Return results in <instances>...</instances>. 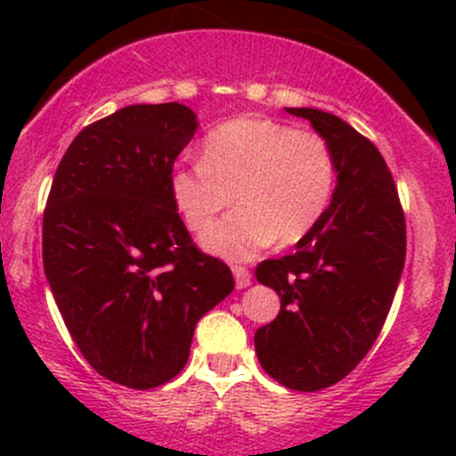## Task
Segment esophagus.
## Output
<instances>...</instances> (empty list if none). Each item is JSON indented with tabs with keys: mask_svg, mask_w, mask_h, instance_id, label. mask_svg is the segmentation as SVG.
<instances>
[{
	"mask_svg": "<svg viewBox=\"0 0 456 456\" xmlns=\"http://www.w3.org/2000/svg\"><path fill=\"white\" fill-rule=\"evenodd\" d=\"M233 278H236V287L238 289H247L251 284V271L242 265H233Z\"/></svg>",
	"mask_w": 456,
	"mask_h": 456,
	"instance_id": "esophagus-1",
	"label": "esophagus"
}]
</instances>
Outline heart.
Masks as SVG:
<instances>
[{"instance_id": "obj_1", "label": "heart", "mask_w": 456, "mask_h": 456, "mask_svg": "<svg viewBox=\"0 0 456 456\" xmlns=\"http://www.w3.org/2000/svg\"><path fill=\"white\" fill-rule=\"evenodd\" d=\"M335 156L314 130L240 117L209 132L200 163H176L169 196L191 232H205L233 200L240 209L205 233L209 251L251 257L271 242L296 245L317 227L335 190Z\"/></svg>"}]
</instances>
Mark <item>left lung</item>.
<instances>
[{"label": "left lung", "mask_w": 456, "mask_h": 456, "mask_svg": "<svg viewBox=\"0 0 456 456\" xmlns=\"http://www.w3.org/2000/svg\"><path fill=\"white\" fill-rule=\"evenodd\" d=\"M287 112L329 141L338 187L293 254L256 266L257 282L280 296V314L254 342L275 381L315 393L342 381L379 338L406 260V218L393 174L364 134L322 110Z\"/></svg>", "instance_id": "1"}]
</instances>
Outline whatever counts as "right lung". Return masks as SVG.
I'll return each instance as SVG.
<instances>
[{
  "label": "right lung",
  "mask_w": 456,
  "mask_h": 456,
  "mask_svg": "<svg viewBox=\"0 0 456 456\" xmlns=\"http://www.w3.org/2000/svg\"><path fill=\"white\" fill-rule=\"evenodd\" d=\"M196 132L181 103L127 105L84 127L44 209V271L77 348L105 379L147 390L187 364L196 322L233 291L169 196Z\"/></svg>",
  "instance_id": "obj_1"
}]
</instances>
